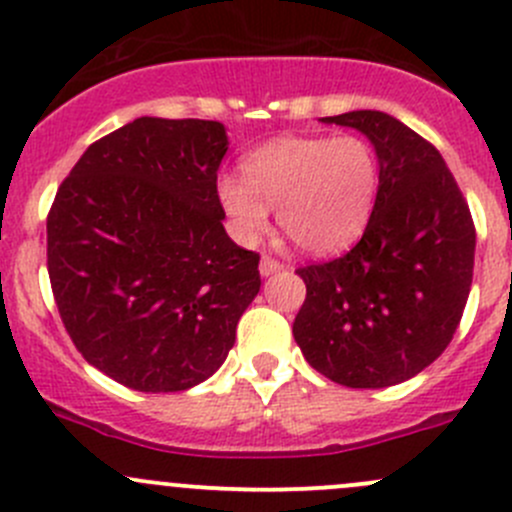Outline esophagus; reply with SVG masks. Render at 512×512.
Wrapping results in <instances>:
<instances>
[{
  "instance_id": "obj_1",
  "label": "esophagus",
  "mask_w": 512,
  "mask_h": 512,
  "mask_svg": "<svg viewBox=\"0 0 512 512\" xmlns=\"http://www.w3.org/2000/svg\"><path fill=\"white\" fill-rule=\"evenodd\" d=\"M280 270H282V265L275 260V257L265 255V257H262V260H260V275H262V277L277 275V272H280Z\"/></svg>"
}]
</instances>
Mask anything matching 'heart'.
I'll list each match as a JSON object with an SVG mask.
<instances>
[{
  "label": "heart",
  "mask_w": 512,
  "mask_h": 512,
  "mask_svg": "<svg viewBox=\"0 0 512 512\" xmlns=\"http://www.w3.org/2000/svg\"><path fill=\"white\" fill-rule=\"evenodd\" d=\"M242 178L223 175L218 200L240 245H257L277 223L309 255H332L361 235L379 190V158L359 136H282L240 163Z\"/></svg>",
  "instance_id": "heart-1"
}]
</instances>
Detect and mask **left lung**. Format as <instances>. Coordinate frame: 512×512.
<instances>
[{"label":"left lung","instance_id":"obj_1","mask_svg":"<svg viewBox=\"0 0 512 512\" xmlns=\"http://www.w3.org/2000/svg\"><path fill=\"white\" fill-rule=\"evenodd\" d=\"M324 123L364 133L379 158V190L347 255L299 267L307 299L294 317L304 359L352 389L401 384L443 354L473 282L476 227L441 153L381 111Z\"/></svg>","mask_w":512,"mask_h":512}]
</instances>
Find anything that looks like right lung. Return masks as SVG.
Listing matches in <instances>:
<instances>
[{"instance_id":"right-lung-1","label":"right lung","mask_w":512,"mask_h":512,"mask_svg":"<svg viewBox=\"0 0 512 512\" xmlns=\"http://www.w3.org/2000/svg\"><path fill=\"white\" fill-rule=\"evenodd\" d=\"M218 121L141 116L86 148L46 218V267L84 359L128 389L185 391L223 366L260 292L227 237Z\"/></svg>"}]
</instances>
